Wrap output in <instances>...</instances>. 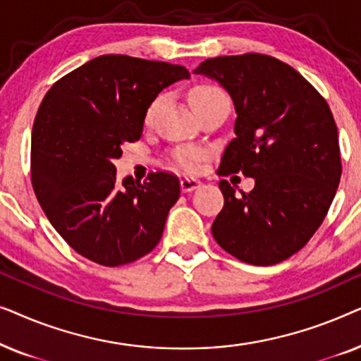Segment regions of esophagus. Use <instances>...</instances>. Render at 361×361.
<instances>
[{
	"label": "esophagus",
	"mask_w": 361,
	"mask_h": 361,
	"mask_svg": "<svg viewBox=\"0 0 361 361\" xmlns=\"http://www.w3.org/2000/svg\"><path fill=\"white\" fill-rule=\"evenodd\" d=\"M199 185H200V180L194 179V177H184V179L180 180L182 192H192V190H195Z\"/></svg>",
	"instance_id": "34e87169"
}]
</instances>
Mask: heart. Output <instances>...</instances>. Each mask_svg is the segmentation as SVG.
I'll return each instance as SVG.
<instances>
[{
  "instance_id": "obj_1",
  "label": "heart",
  "mask_w": 361,
  "mask_h": 361,
  "mask_svg": "<svg viewBox=\"0 0 361 361\" xmlns=\"http://www.w3.org/2000/svg\"><path fill=\"white\" fill-rule=\"evenodd\" d=\"M189 100H190L192 108L197 111L200 110V108L210 105V103H215L219 100H228V97H226V93L221 90L220 87L212 85V83H200V85H195L192 88L189 93ZM159 103H161V97H157L156 100H152L151 105L147 106L146 115H145V120L147 123L154 118L157 108H159ZM176 161L179 162L184 169L194 171L200 161V152L195 149H190V147H179V149L176 151Z\"/></svg>"
}]
</instances>
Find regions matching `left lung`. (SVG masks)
Listing matches in <instances>:
<instances>
[{"label": "left lung", "mask_w": 361, "mask_h": 361, "mask_svg": "<svg viewBox=\"0 0 361 361\" xmlns=\"http://www.w3.org/2000/svg\"><path fill=\"white\" fill-rule=\"evenodd\" d=\"M194 73L219 82L236 110L219 176L255 179L241 195L220 180L225 204L212 235L245 263H281L312 238L337 192L342 161L332 111L298 71L264 54L207 59Z\"/></svg>", "instance_id": "1"}]
</instances>
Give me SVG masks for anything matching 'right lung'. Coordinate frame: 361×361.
Masks as SVG:
<instances>
[{
  "label": "right lung",
  "instance_id": "1",
  "mask_svg": "<svg viewBox=\"0 0 361 361\" xmlns=\"http://www.w3.org/2000/svg\"><path fill=\"white\" fill-rule=\"evenodd\" d=\"M185 67L130 56H100L57 80L32 126L31 180L57 233L102 266L133 263L154 250L180 195L171 172L116 180L113 161L142 135L151 102Z\"/></svg>",
  "mask_w": 361,
  "mask_h": 361
}]
</instances>
